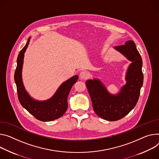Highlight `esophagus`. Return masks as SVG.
Here are the masks:
<instances>
[{"instance_id": "esophagus-1", "label": "esophagus", "mask_w": 159, "mask_h": 159, "mask_svg": "<svg viewBox=\"0 0 159 159\" xmlns=\"http://www.w3.org/2000/svg\"><path fill=\"white\" fill-rule=\"evenodd\" d=\"M80 77L82 79H87L89 77V74L87 71H82L80 73Z\"/></svg>"}]
</instances>
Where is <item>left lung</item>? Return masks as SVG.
<instances>
[{
	"label": "left lung",
	"instance_id": "left-lung-1",
	"mask_svg": "<svg viewBox=\"0 0 159 159\" xmlns=\"http://www.w3.org/2000/svg\"><path fill=\"white\" fill-rule=\"evenodd\" d=\"M132 63L126 73V84L117 94L109 93L99 79L85 82L94 112L108 121L118 120L125 117L136 106L143 85L142 58L134 41L128 40L125 45L115 47Z\"/></svg>",
	"mask_w": 159,
	"mask_h": 159
}]
</instances>
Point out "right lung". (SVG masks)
Returning <instances> with one entry per match:
<instances>
[{
  "instance_id": "add662e5",
  "label": "right lung",
  "mask_w": 159,
  "mask_h": 159,
  "mask_svg": "<svg viewBox=\"0 0 159 159\" xmlns=\"http://www.w3.org/2000/svg\"><path fill=\"white\" fill-rule=\"evenodd\" d=\"M30 37L28 38L25 47L20 52L17 58V66L14 73V81L16 84L20 103L23 108L31 113L37 120L47 122L59 119L67 110V98L73 85L77 81L78 75L71 77L64 82L57 89L55 94L46 101H36L28 94L22 81V68L24 54L29 44Z\"/></svg>"
}]
</instances>
